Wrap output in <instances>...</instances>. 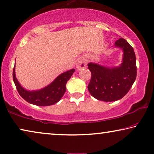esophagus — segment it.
Here are the masks:
<instances>
[{
  "label": "esophagus",
  "mask_w": 154,
  "mask_h": 154,
  "mask_svg": "<svg viewBox=\"0 0 154 154\" xmlns=\"http://www.w3.org/2000/svg\"><path fill=\"white\" fill-rule=\"evenodd\" d=\"M86 65H87V63L86 61L84 60V59H79V60H78L77 61L76 68L78 70H80V69H82V68H86Z\"/></svg>",
  "instance_id": "1"
}]
</instances>
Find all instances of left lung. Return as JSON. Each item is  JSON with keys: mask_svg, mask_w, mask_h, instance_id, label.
<instances>
[{"mask_svg": "<svg viewBox=\"0 0 154 154\" xmlns=\"http://www.w3.org/2000/svg\"><path fill=\"white\" fill-rule=\"evenodd\" d=\"M115 46L123 50L122 62L118 67H106L92 62L88 64L92 75L88 90L93 97L104 102L122 99L131 88L136 78V59L134 48L122 38L116 41Z\"/></svg>", "mask_w": 154, "mask_h": 154, "instance_id": "1", "label": "left lung"}]
</instances>
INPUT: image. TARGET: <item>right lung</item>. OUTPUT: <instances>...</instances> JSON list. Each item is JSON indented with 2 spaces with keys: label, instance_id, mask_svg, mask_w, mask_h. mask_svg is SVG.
Wrapping results in <instances>:
<instances>
[{
  "label": "right lung",
  "instance_id": "right-lung-1",
  "mask_svg": "<svg viewBox=\"0 0 154 154\" xmlns=\"http://www.w3.org/2000/svg\"><path fill=\"white\" fill-rule=\"evenodd\" d=\"M75 69H71L61 73L45 88L37 91H27L23 88L17 79L15 66L13 69V81L20 95L29 104L39 106H50L61 100L66 91V83L72 76Z\"/></svg>",
  "mask_w": 154,
  "mask_h": 154
}]
</instances>
